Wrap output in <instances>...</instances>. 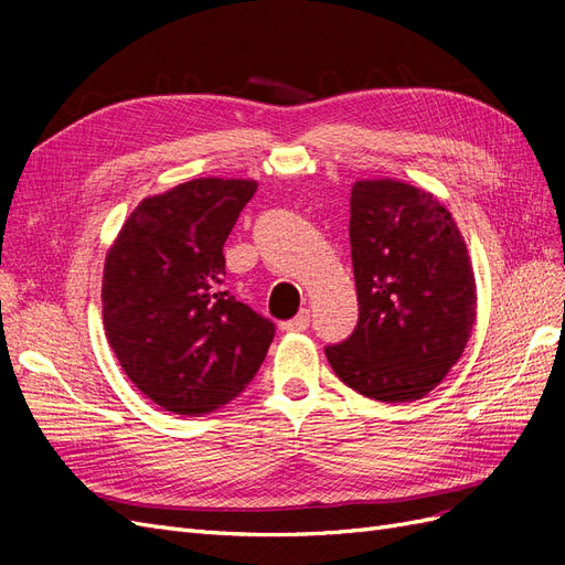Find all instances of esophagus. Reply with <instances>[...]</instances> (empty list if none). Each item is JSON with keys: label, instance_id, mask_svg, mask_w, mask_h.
<instances>
[{"label": "esophagus", "instance_id": "esophagus-1", "mask_svg": "<svg viewBox=\"0 0 565 565\" xmlns=\"http://www.w3.org/2000/svg\"><path fill=\"white\" fill-rule=\"evenodd\" d=\"M309 324H311V313L309 311H301L292 320L282 322V330L285 332H303V330H309Z\"/></svg>", "mask_w": 565, "mask_h": 565}]
</instances>
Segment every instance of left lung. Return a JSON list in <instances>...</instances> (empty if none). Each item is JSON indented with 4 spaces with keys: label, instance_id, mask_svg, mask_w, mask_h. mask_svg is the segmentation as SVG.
<instances>
[{
    "label": "left lung",
    "instance_id": "8db88e82",
    "mask_svg": "<svg viewBox=\"0 0 565 565\" xmlns=\"http://www.w3.org/2000/svg\"><path fill=\"white\" fill-rule=\"evenodd\" d=\"M349 237L358 324L324 355L365 398L419 401L459 361L476 322L465 237L436 195L396 179L353 183Z\"/></svg>",
    "mask_w": 565,
    "mask_h": 565
}]
</instances>
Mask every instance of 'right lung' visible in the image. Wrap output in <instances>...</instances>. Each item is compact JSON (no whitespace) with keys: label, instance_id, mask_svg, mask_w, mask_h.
Here are the masks:
<instances>
[{"label":"right lung","instance_id":"right-lung-1","mask_svg":"<svg viewBox=\"0 0 565 565\" xmlns=\"http://www.w3.org/2000/svg\"><path fill=\"white\" fill-rule=\"evenodd\" d=\"M256 193L252 179H193L141 200L104 268V324L146 398L207 415L262 367L276 324L224 289V243Z\"/></svg>","mask_w":565,"mask_h":565}]
</instances>
